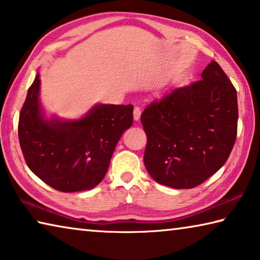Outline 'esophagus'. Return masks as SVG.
I'll return each mask as SVG.
<instances>
[{"mask_svg":"<svg viewBox=\"0 0 260 260\" xmlns=\"http://www.w3.org/2000/svg\"><path fill=\"white\" fill-rule=\"evenodd\" d=\"M133 118H134V120H135V121L140 120V118H141V109H140L139 107H135V108H134V111H133Z\"/></svg>","mask_w":260,"mask_h":260,"instance_id":"esophagus-1","label":"esophagus"}]
</instances>
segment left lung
Segmentation results:
<instances>
[{
	"label": "left lung",
	"instance_id": "8db88e82",
	"mask_svg": "<svg viewBox=\"0 0 260 260\" xmlns=\"http://www.w3.org/2000/svg\"><path fill=\"white\" fill-rule=\"evenodd\" d=\"M201 78L153 102L141 116L148 173L174 189L204 182L225 164L235 143L236 89L214 60Z\"/></svg>",
	"mask_w": 260,
	"mask_h": 260
}]
</instances>
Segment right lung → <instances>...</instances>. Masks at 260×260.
<instances>
[{
  "label": "right lung",
  "instance_id": "1",
  "mask_svg": "<svg viewBox=\"0 0 260 260\" xmlns=\"http://www.w3.org/2000/svg\"><path fill=\"white\" fill-rule=\"evenodd\" d=\"M37 73L21 108L18 136L29 170L64 192L89 190L107 174L121 135L133 124V105L96 103L77 119L48 116Z\"/></svg>",
  "mask_w": 260,
  "mask_h": 260
}]
</instances>
